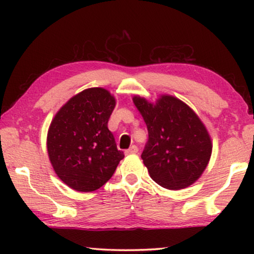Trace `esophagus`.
<instances>
[{"label":"esophagus","instance_id":"esophagus-1","mask_svg":"<svg viewBox=\"0 0 254 254\" xmlns=\"http://www.w3.org/2000/svg\"><path fill=\"white\" fill-rule=\"evenodd\" d=\"M137 151H139V149H137L136 145H132V147H130L127 150H126V151H124V153H126V154H132V153H136Z\"/></svg>","mask_w":254,"mask_h":254}]
</instances>
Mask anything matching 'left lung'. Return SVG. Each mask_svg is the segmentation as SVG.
<instances>
[{
  "mask_svg": "<svg viewBox=\"0 0 254 254\" xmlns=\"http://www.w3.org/2000/svg\"><path fill=\"white\" fill-rule=\"evenodd\" d=\"M133 103L148 127L141 158L150 177L171 190L194 184L207 167L213 148L198 115L171 95H161L154 104L134 96Z\"/></svg>",
  "mask_w": 254,
  "mask_h": 254,
  "instance_id": "8db88e82",
  "label": "left lung"
}]
</instances>
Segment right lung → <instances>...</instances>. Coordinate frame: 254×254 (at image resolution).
I'll return each instance as SVG.
<instances>
[{
	"instance_id": "right-lung-1",
	"label": "right lung",
	"mask_w": 254,
	"mask_h": 254,
	"mask_svg": "<svg viewBox=\"0 0 254 254\" xmlns=\"http://www.w3.org/2000/svg\"><path fill=\"white\" fill-rule=\"evenodd\" d=\"M115 98L92 87L72 96L49 127L47 149L55 173L77 191H94L113 176L124 158L107 127Z\"/></svg>"
}]
</instances>
